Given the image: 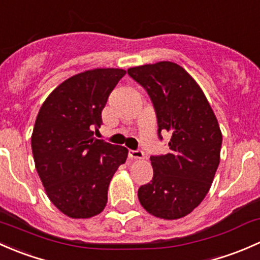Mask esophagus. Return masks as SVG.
<instances>
[{
	"label": "esophagus",
	"instance_id": "1",
	"mask_svg": "<svg viewBox=\"0 0 260 260\" xmlns=\"http://www.w3.org/2000/svg\"><path fill=\"white\" fill-rule=\"evenodd\" d=\"M129 156L131 159H145V154H144L143 150L138 149V150H129Z\"/></svg>",
	"mask_w": 260,
	"mask_h": 260
}]
</instances>
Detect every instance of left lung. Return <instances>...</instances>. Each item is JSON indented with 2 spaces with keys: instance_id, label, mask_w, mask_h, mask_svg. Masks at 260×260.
<instances>
[{
  "instance_id": "1",
  "label": "left lung",
  "mask_w": 260,
  "mask_h": 260,
  "mask_svg": "<svg viewBox=\"0 0 260 260\" xmlns=\"http://www.w3.org/2000/svg\"><path fill=\"white\" fill-rule=\"evenodd\" d=\"M148 92L157 119V136L169 134L170 151L150 156L154 176L138 190L140 204L161 219L191 213L209 191L220 161V127L204 92L170 61L127 70Z\"/></svg>"
}]
</instances>
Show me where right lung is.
I'll list each match as a JSON object with an SVG mask.
<instances>
[{
	"instance_id": "add662e5",
	"label": "right lung",
	"mask_w": 260,
	"mask_h": 260,
	"mask_svg": "<svg viewBox=\"0 0 260 260\" xmlns=\"http://www.w3.org/2000/svg\"><path fill=\"white\" fill-rule=\"evenodd\" d=\"M126 71L95 69L58 85L40 109L31 136L32 154L52 204L75 219L98 215L127 149L93 138L101 111Z\"/></svg>"
}]
</instances>
